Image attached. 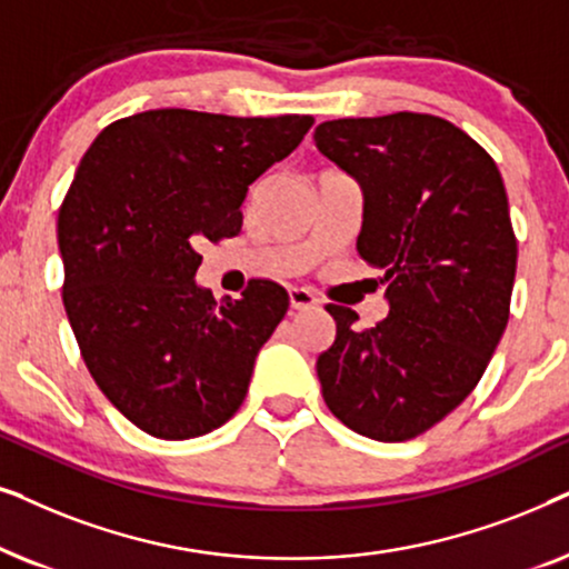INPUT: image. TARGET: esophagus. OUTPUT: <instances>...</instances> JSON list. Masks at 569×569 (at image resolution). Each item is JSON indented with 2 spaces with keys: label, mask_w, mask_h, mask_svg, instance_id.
<instances>
[{
  "label": "esophagus",
  "mask_w": 569,
  "mask_h": 569,
  "mask_svg": "<svg viewBox=\"0 0 569 569\" xmlns=\"http://www.w3.org/2000/svg\"><path fill=\"white\" fill-rule=\"evenodd\" d=\"M289 301H291V309H315L320 301L309 289H291L289 291Z\"/></svg>",
  "instance_id": "1"
}]
</instances>
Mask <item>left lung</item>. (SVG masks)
Listing matches in <instances>:
<instances>
[{"instance_id":"1","label":"left lung","mask_w":569,"mask_h":569,"mask_svg":"<svg viewBox=\"0 0 569 569\" xmlns=\"http://www.w3.org/2000/svg\"><path fill=\"white\" fill-rule=\"evenodd\" d=\"M315 142L363 187L356 249L385 272L390 301L363 330L353 309L328 305L322 398L348 429L403 442L471 396L510 320L518 239L505 181L479 142L431 113L322 121Z\"/></svg>"}]
</instances>
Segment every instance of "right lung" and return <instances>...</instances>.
Listing matches in <instances>:
<instances>
[{
    "label": "right lung",
    "instance_id": "add662e5",
    "mask_svg": "<svg viewBox=\"0 0 569 569\" xmlns=\"http://www.w3.org/2000/svg\"><path fill=\"white\" fill-rule=\"evenodd\" d=\"M315 124L307 113L156 109L117 119L57 218L62 301L90 377L134 427L208 435L239 411L289 293L257 278L218 305L194 283L202 241L241 231V202Z\"/></svg>",
    "mask_w": 569,
    "mask_h": 569
}]
</instances>
